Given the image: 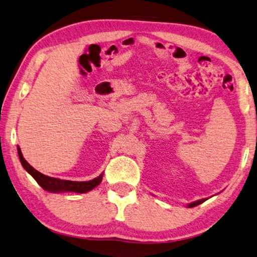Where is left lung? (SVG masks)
I'll list each match as a JSON object with an SVG mask.
<instances>
[{
	"label": "left lung",
	"mask_w": 257,
	"mask_h": 257,
	"mask_svg": "<svg viewBox=\"0 0 257 257\" xmlns=\"http://www.w3.org/2000/svg\"><path fill=\"white\" fill-rule=\"evenodd\" d=\"M206 199H200V200H197V201H195V203H191V204H189L188 205V207L190 208V207H195V206H197V205H199V204H201V203H204Z\"/></svg>",
	"instance_id": "1"
}]
</instances>
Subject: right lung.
<instances>
[{"label":"right lung","mask_w":257,"mask_h":257,"mask_svg":"<svg viewBox=\"0 0 257 257\" xmlns=\"http://www.w3.org/2000/svg\"><path fill=\"white\" fill-rule=\"evenodd\" d=\"M18 155L19 159L22 162L23 167L26 170L29 174H31L34 179L36 180V182L44 189L50 192H60V191H75L79 193H84L92 190L95 187H98L101 180H102V174L99 175L98 178H95L91 181H85V182H78V181H68V180H60L56 178H51V176L44 175L40 173L39 171H36L35 168L32 167L26 162V159L23 157L22 150L18 147Z\"/></svg>","instance_id":"1"}]
</instances>
